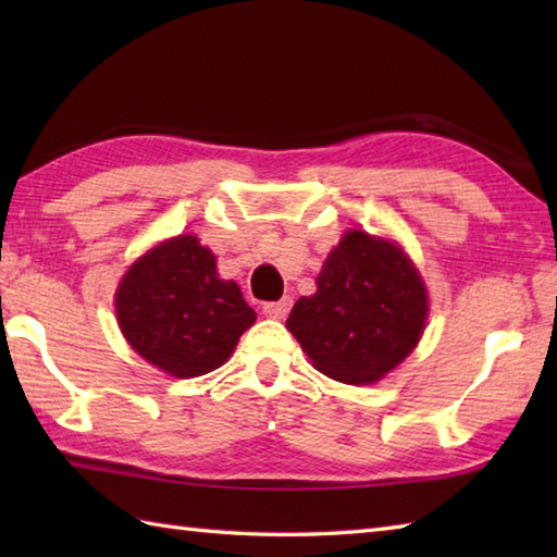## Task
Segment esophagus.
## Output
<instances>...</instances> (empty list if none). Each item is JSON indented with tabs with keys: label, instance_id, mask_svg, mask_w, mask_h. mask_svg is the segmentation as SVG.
<instances>
[{
	"label": "esophagus",
	"instance_id": "obj_1",
	"mask_svg": "<svg viewBox=\"0 0 557 557\" xmlns=\"http://www.w3.org/2000/svg\"><path fill=\"white\" fill-rule=\"evenodd\" d=\"M289 309H292V299H289V297L280 299V301L263 304V313H265L268 318H275V321H282V318H287Z\"/></svg>",
	"mask_w": 557,
	"mask_h": 557
}]
</instances>
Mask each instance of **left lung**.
I'll return each instance as SVG.
<instances>
[{
    "mask_svg": "<svg viewBox=\"0 0 557 557\" xmlns=\"http://www.w3.org/2000/svg\"><path fill=\"white\" fill-rule=\"evenodd\" d=\"M313 297L287 318L289 333L327 377L369 385L419 345L429 294L409 256L387 239L351 230L325 258Z\"/></svg>",
    "mask_w": 557,
    "mask_h": 557,
    "instance_id": "obj_1",
    "label": "left lung"
}]
</instances>
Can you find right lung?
<instances>
[{"instance_id": "obj_1", "label": "right lung", "mask_w": 557, "mask_h": 557, "mask_svg": "<svg viewBox=\"0 0 557 557\" xmlns=\"http://www.w3.org/2000/svg\"><path fill=\"white\" fill-rule=\"evenodd\" d=\"M116 321L140 357L174 377H196L230 359L256 311L194 234L150 248L114 294Z\"/></svg>"}]
</instances>
